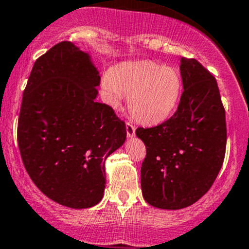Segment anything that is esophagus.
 <instances>
[{
    "label": "esophagus",
    "mask_w": 249,
    "mask_h": 249,
    "mask_svg": "<svg viewBox=\"0 0 249 249\" xmlns=\"http://www.w3.org/2000/svg\"><path fill=\"white\" fill-rule=\"evenodd\" d=\"M125 132H127V137L129 138V139H132L135 135V127L133 124H130L129 122H127V124H125Z\"/></svg>",
    "instance_id": "obj_1"
}]
</instances>
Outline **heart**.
I'll use <instances>...</instances> for the list:
<instances>
[{"label":"heart","instance_id":"obj_1","mask_svg":"<svg viewBox=\"0 0 249 249\" xmlns=\"http://www.w3.org/2000/svg\"><path fill=\"white\" fill-rule=\"evenodd\" d=\"M102 89L104 102L111 109H120L125 97L134 120L146 125H157L165 122L175 110L182 81L176 69L140 61L112 68L103 76Z\"/></svg>","mask_w":249,"mask_h":249}]
</instances>
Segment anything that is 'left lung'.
I'll list each match as a JSON object with an SVG mask.
<instances>
[{
	"label": "left lung",
	"instance_id": "8db88e82",
	"mask_svg": "<svg viewBox=\"0 0 249 249\" xmlns=\"http://www.w3.org/2000/svg\"><path fill=\"white\" fill-rule=\"evenodd\" d=\"M180 104L164 124L138 128L146 146L142 196L163 210L191 206L211 188L227 146L225 111L216 79L196 60L182 57Z\"/></svg>",
	"mask_w": 249,
	"mask_h": 249
}]
</instances>
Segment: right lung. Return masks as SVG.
Here are the masks:
<instances>
[{"instance_id":"1","label":"right lung","mask_w":249,"mask_h":249,"mask_svg":"<svg viewBox=\"0 0 249 249\" xmlns=\"http://www.w3.org/2000/svg\"><path fill=\"white\" fill-rule=\"evenodd\" d=\"M101 76L89 53L61 42L35 62L18 124L20 155L31 180L71 209L102 200L106 160L125 142V124L96 102Z\"/></svg>"}]
</instances>
